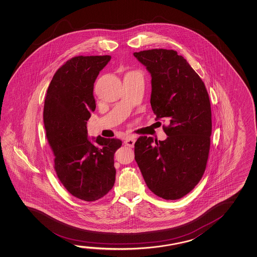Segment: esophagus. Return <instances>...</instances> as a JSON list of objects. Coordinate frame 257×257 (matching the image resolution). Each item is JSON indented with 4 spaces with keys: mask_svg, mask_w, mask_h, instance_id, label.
<instances>
[{
    "mask_svg": "<svg viewBox=\"0 0 257 257\" xmlns=\"http://www.w3.org/2000/svg\"><path fill=\"white\" fill-rule=\"evenodd\" d=\"M124 143H125V145L128 146V147L134 148L135 143V137H134V136H128V137H126L125 141H124Z\"/></svg>",
    "mask_w": 257,
    "mask_h": 257,
    "instance_id": "esophagus-1",
    "label": "esophagus"
}]
</instances>
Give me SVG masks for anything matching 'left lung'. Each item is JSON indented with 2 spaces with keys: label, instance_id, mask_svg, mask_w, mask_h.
<instances>
[{
  "label": "left lung",
  "instance_id": "1",
  "mask_svg": "<svg viewBox=\"0 0 257 257\" xmlns=\"http://www.w3.org/2000/svg\"><path fill=\"white\" fill-rule=\"evenodd\" d=\"M152 75L151 105L156 120L167 119L165 141L141 136L135 158L149 189L177 200L197 185L206 169L211 110L205 85L177 51L152 49L134 54Z\"/></svg>",
  "mask_w": 257,
  "mask_h": 257
}]
</instances>
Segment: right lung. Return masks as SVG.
I'll use <instances>...</instances> for the list:
<instances>
[{
    "label": "right lung",
    "mask_w": 257,
    "mask_h": 257,
    "mask_svg": "<svg viewBox=\"0 0 257 257\" xmlns=\"http://www.w3.org/2000/svg\"><path fill=\"white\" fill-rule=\"evenodd\" d=\"M110 55L75 56L56 71L47 88L44 123L55 156V169L74 197L94 202L105 196L115 181L114 152L118 139H88L87 121L96 108L93 96L97 75Z\"/></svg>",
    "instance_id": "right-lung-1"
}]
</instances>
